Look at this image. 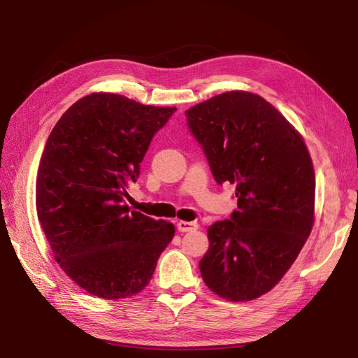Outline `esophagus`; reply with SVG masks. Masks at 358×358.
Returning <instances> with one entry per match:
<instances>
[{
  "instance_id": "34e87169",
  "label": "esophagus",
  "mask_w": 358,
  "mask_h": 358,
  "mask_svg": "<svg viewBox=\"0 0 358 358\" xmlns=\"http://www.w3.org/2000/svg\"><path fill=\"white\" fill-rule=\"evenodd\" d=\"M177 229H178V232L196 231V229H199V223H196V222H183V220H180V222L177 223Z\"/></svg>"
}]
</instances>
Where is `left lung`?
Segmentation results:
<instances>
[{"instance_id":"left-lung-1","label":"left lung","mask_w":358,"mask_h":358,"mask_svg":"<svg viewBox=\"0 0 358 358\" xmlns=\"http://www.w3.org/2000/svg\"><path fill=\"white\" fill-rule=\"evenodd\" d=\"M218 185H235L238 209L208 229L203 281L229 301L269 292L314 224L315 173L301 135L260 95L232 90L186 110Z\"/></svg>"}]
</instances>
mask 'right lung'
<instances>
[{
  "label": "right lung",
  "mask_w": 358,
  "mask_h": 358,
  "mask_svg": "<svg viewBox=\"0 0 358 358\" xmlns=\"http://www.w3.org/2000/svg\"><path fill=\"white\" fill-rule=\"evenodd\" d=\"M177 108L96 92L58 120L38 166L36 214L55 260L89 294L118 300L141 292L175 227L129 210L154 135Z\"/></svg>",
  "instance_id": "obj_1"
}]
</instances>
